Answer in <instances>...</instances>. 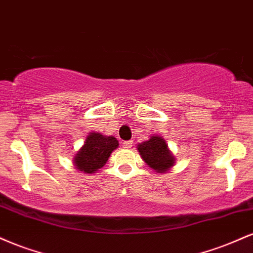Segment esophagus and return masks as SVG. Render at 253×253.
<instances>
[{"instance_id": "obj_1", "label": "esophagus", "mask_w": 253, "mask_h": 253, "mask_svg": "<svg viewBox=\"0 0 253 253\" xmlns=\"http://www.w3.org/2000/svg\"><path fill=\"white\" fill-rule=\"evenodd\" d=\"M132 145H133L132 140H127V141H124V143H123V146L126 147V149H129V147H132Z\"/></svg>"}]
</instances>
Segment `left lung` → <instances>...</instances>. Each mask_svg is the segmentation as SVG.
I'll return each instance as SVG.
<instances>
[{
	"label": "left lung",
	"mask_w": 253,
	"mask_h": 253,
	"mask_svg": "<svg viewBox=\"0 0 253 253\" xmlns=\"http://www.w3.org/2000/svg\"><path fill=\"white\" fill-rule=\"evenodd\" d=\"M138 151L146 164L158 172H165L175 163V157L161 136H152L150 140L139 144Z\"/></svg>",
	"instance_id": "1"
}]
</instances>
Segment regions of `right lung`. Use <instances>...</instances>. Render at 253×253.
<instances>
[{"mask_svg":"<svg viewBox=\"0 0 253 253\" xmlns=\"http://www.w3.org/2000/svg\"><path fill=\"white\" fill-rule=\"evenodd\" d=\"M119 146L114 136H103L100 133H90L83 147L75 156L74 163L80 171L92 173L102 168L110 153Z\"/></svg>","mask_w":253,"mask_h":253,"instance_id":"1","label":"right lung"}]
</instances>
